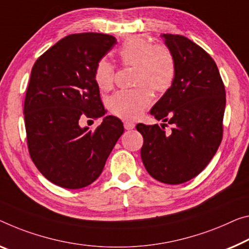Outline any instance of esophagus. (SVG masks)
<instances>
[{
    "label": "esophagus",
    "mask_w": 249,
    "mask_h": 249,
    "mask_svg": "<svg viewBox=\"0 0 249 249\" xmlns=\"http://www.w3.org/2000/svg\"><path fill=\"white\" fill-rule=\"evenodd\" d=\"M124 129L125 130H131L136 127V124H133V122H130V121H124Z\"/></svg>",
    "instance_id": "esophagus-1"
}]
</instances>
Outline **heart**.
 Masks as SVG:
<instances>
[{"mask_svg": "<svg viewBox=\"0 0 249 249\" xmlns=\"http://www.w3.org/2000/svg\"><path fill=\"white\" fill-rule=\"evenodd\" d=\"M118 56L124 66L135 67L133 83L143 86L155 92H164L173 85L176 76V59L164 44H154L142 37H130L120 49ZM114 67L107 59H101L94 68V81L102 91L112 89ZM143 87L118 91L108 99L110 111L122 119L135 120L143 113L152 101Z\"/></svg>", "mask_w": 249, "mask_h": 249, "instance_id": "heart-1", "label": "heart"}]
</instances>
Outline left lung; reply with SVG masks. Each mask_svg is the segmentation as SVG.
Returning a JSON list of instances; mask_svg holds the SVG:
<instances>
[{
	"instance_id": "left-lung-1",
	"label": "left lung",
	"mask_w": 249,
	"mask_h": 249,
	"mask_svg": "<svg viewBox=\"0 0 249 249\" xmlns=\"http://www.w3.org/2000/svg\"><path fill=\"white\" fill-rule=\"evenodd\" d=\"M161 37L175 55L176 76L150 113L173 128H136L143 137L140 152L148 174L179 185L200 174L215 156L223 138L226 92L215 61L204 49L177 34Z\"/></svg>"
}]
</instances>
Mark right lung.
<instances>
[{"label":"right lung","mask_w":249,"mask_h":249,"mask_svg":"<svg viewBox=\"0 0 249 249\" xmlns=\"http://www.w3.org/2000/svg\"><path fill=\"white\" fill-rule=\"evenodd\" d=\"M114 44L102 33H76L45 51L36 61L24 100L30 156L40 173L56 186L79 189L101 175L124 124L103 118L95 130L82 128V118L106 114L94 68Z\"/></svg>","instance_id":"right-lung-1"}]
</instances>
